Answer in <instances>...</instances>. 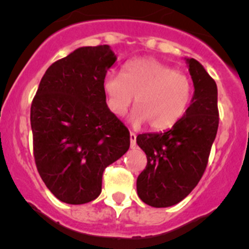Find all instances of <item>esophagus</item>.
Returning <instances> with one entry per match:
<instances>
[{"instance_id": "34e87169", "label": "esophagus", "mask_w": 249, "mask_h": 249, "mask_svg": "<svg viewBox=\"0 0 249 249\" xmlns=\"http://www.w3.org/2000/svg\"><path fill=\"white\" fill-rule=\"evenodd\" d=\"M130 145L131 148L136 147V134L135 132H130Z\"/></svg>"}]
</instances>
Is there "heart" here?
Here are the masks:
<instances>
[{"label":"heart","mask_w":249,"mask_h":249,"mask_svg":"<svg viewBox=\"0 0 249 249\" xmlns=\"http://www.w3.org/2000/svg\"><path fill=\"white\" fill-rule=\"evenodd\" d=\"M102 88L113 114H124L135 97L137 106L130 114V122L136 126L149 123L153 130H166L177 124L189 109L194 94L187 74L153 57L126 62L123 73L108 72Z\"/></svg>","instance_id":"heart-1"}]
</instances>
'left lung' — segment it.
I'll return each instance as SVG.
<instances>
[{"mask_svg": "<svg viewBox=\"0 0 249 249\" xmlns=\"http://www.w3.org/2000/svg\"><path fill=\"white\" fill-rule=\"evenodd\" d=\"M185 62L194 84L188 112L170 130L136 139L147 155V166L137 178V194L152 207H170L192 193L205 172L217 135V84L197 60Z\"/></svg>", "mask_w": 249, "mask_h": 249, "instance_id": "1", "label": "left lung"}]
</instances>
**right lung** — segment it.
<instances>
[{
	"mask_svg": "<svg viewBox=\"0 0 249 249\" xmlns=\"http://www.w3.org/2000/svg\"><path fill=\"white\" fill-rule=\"evenodd\" d=\"M115 60L106 44L78 48L47 70L32 101L37 170L62 202L96 199L105 169L130 147L129 130L108 109L102 88Z\"/></svg>",
	"mask_w": 249,
	"mask_h": 249,
	"instance_id": "right-lung-1",
	"label": "right lung"
}]
</instances>
